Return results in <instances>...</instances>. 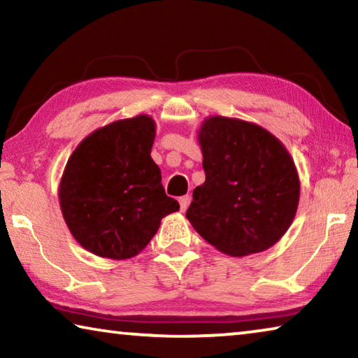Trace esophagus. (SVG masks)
<instances>
[{"label":"esophagus","mask_w":358,"mask_h":358,"mask_svg":"<svg viewBox=\"0 0 358 358\" xmlns=\"http://www.w3.org/2000/svg\"><path fill=\"white\" fill-rule=\"evenodd\" d=\"M180 210L181 211H186V208L189 207V202H191V197L189 196H183V197H180Z\"/></svg>","instance_id":"obj_1"}]
</instances>
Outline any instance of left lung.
Wrapping results in <instances>:
<instances>
[{
	"mask_svg": "<svg viewBox=\"0 0 358 358\" xmlns=\"http://www.w3.org/2000/svg\"><path fill=\"white\" fill-rule=\"evenodd\" d=\"M203 185L186 211L211 246L232 257L262 252L280 241L300 201V178L280 138L251 121L211 115L197 131Z\"/></svg>",
	"mask_w": 358,
	"mask_h": 358,
	"instance_id": "left-lung-1",
	"label": "left lung"
}]
</instances>
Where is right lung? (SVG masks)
<instances>
[{
    "instance_id": "right-lung-1",
    "label": "right lung",
    "mask_w": 358,
    "mask_h": 358,
    "mask_svg": "<svg viewBox=\"0 0 358 358\" xmlns=\"http://www.w3.org/2000/svg\"><path fill=\"white\" fill-rule=\"evenodd\" d=\"M155 136L150 115L112 121L85 137L66 162L59 208L72 237L94 256H137L162 217L180 210L151 159Z\"/></svg>"
}]
</instances>
